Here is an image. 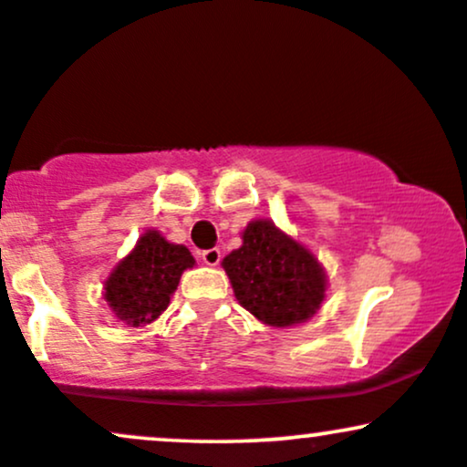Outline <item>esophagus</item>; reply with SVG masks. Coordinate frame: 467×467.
Returning <instances> with one entry per match:
<instances>
[{
    "mask_svg": "<svg viewBox=\"0 0 467 467\" xmlns=\"http://www.w3.org/2000/svg\"><path fill=\"white\" fill-rule=\"evenodd\" d=\"M202 261L206 265H219V261H222V250L219 248H211V250H203L202 252Z\"/></svg>",
    "mask_w": 467,
    "mask_h": 467,
    "instance_id": "34e87169",
    "label": "esophagus"
}]
</instances>
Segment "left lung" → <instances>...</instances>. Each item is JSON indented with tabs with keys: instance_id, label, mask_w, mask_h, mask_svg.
Here are the masks:
<instances>
[{
	"instance_id": "obj_1",
	"label": "left lung",
	"mask_w": 467,
	"mask_h": 467,
	"mask_svg": "<svg viewBox=\"0 0 467 467\" xmlns=\"http://www.w3.org/2000/svg\"><path fill=\"white\" fill-rule=\"evenodd\" d=\"M223 270L241 307L272 327L303 323L325 298V272L312 252L265 219L248 223Z\"/></svg>"
}]
</instances>
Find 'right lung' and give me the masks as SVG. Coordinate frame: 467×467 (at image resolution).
<instances>
[{
  "label": "right lung",
  "instance_id": "add662e5",
  "mask_svg": "<svg viewBox=\"0 0 467 467\" xmlns=\"http://www.w3.org/2000/svg\"><path fill=\"white\" fill-rule=\"evenodd\" d=\"M192 265L195 259L189 248L169 244L162 234L149 230L107 278L105 301L127 325L151 323L169 307L182 272Z\"/></svg>",
  "mask_w": 467,
  "mask_h": 467
}]
</instances>
